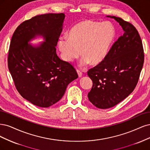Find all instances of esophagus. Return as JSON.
I'll return each instance as SVG.
<instances>
[{
  "mask_svg": "<svg viewBox=\"0 0 150 150\" xmlns=\"http://www.w3.org/2000/svg\"><path fill=\"white\" fill-rule=\"evenodd\" d=\"M76 71H77V74H78V75H79V77H81V76H82V75H83V73H82V72H81L80 70H76Z\"/></svg>",
  "mask_w": 150,
  "mask_h": 150,
  "instance_id": "obj_1",
  "label": "esophagus"
}]
</instances>
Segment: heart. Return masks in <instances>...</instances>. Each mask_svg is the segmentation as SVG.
<instances>
[{"mask_svg":"<svg viewBox=\"0 0 150 150\" xmlns=\"http://www.w3.org/2000/svg\"><path fill=\"white\" fill-rule=\"evenodd\" d=\"M115 34L113 25L108 22L85 20L71 28L69 37L60 38L59 49L67 62L74 60L81 53L83 56L80 60L81 65L90 62L98 64L107 56Z\"/></svg>","mask_w":150,"mask_h":150,"instance_id":"1","label":"heart"}]
</instances>
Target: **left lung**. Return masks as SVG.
<instances>
[{"label": "left lung", "mask_w": 150, "mask_h": 150, "mask_svg": "<svg viewBox=\"0 0 150 150\" xmlns=\"http://www.w3.org/2000/svg\"><path fill=\"white\" fill-rule=\"evenodd\" d=\"M113 18L124 31L110 49L107 56L87 74L93 81L88 97L101 109L113 107L132 93L144 63L141 37L133 24L120 17Z\"/></svg>", "instance_id": "obj_1"}]
</instances>
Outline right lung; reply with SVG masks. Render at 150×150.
Wrapping results in <instances>:
<instances>
[{"instance_id": "obj_1", "label": "right lung", "mask_w": 150, "mask_h": 150, "mask_svg": "<svg viewBox=\"0 0 150 150\" xmlns=\"http://www.w3.org/2000/svg\"><path fill=\"white\" fill-rule=\"evenodd\" d=\"M64 18V13L36 16L21 23L12 37L8 67L14 85L23 98L38 107L59 101L79 76L74 66L56 53ZM38 35L46 42L35 47L28 43Z\"/></svg>"}]
</instances>
